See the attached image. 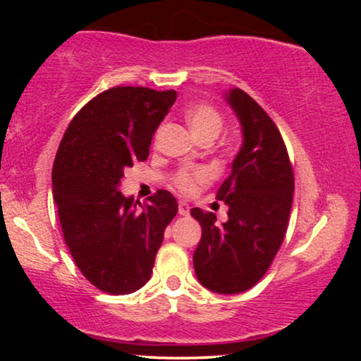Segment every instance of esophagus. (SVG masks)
<instances>
[{
    "label": "esophagus",
    "mask_w": 361,
    "mask_h": 361,
    "mask_svg": "<svg viewBox=\"0 0 361 361\" xmlns=\"http://www.w3.org/2000/svg\"><path fill=\"white\" fill-rule=\"evenodd\" d=\"M178 214H180V215H188L190 214V207H188V204H186V202H180V204H178Z\"/></svg>",
    "instance_id": "34e87169"
}]
</instances>
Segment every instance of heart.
<instances>
[{
  "label": "heart",
  "mask_w": 361,
  "mask_h": 361,
  "mask_svg": "<svg viewBox=\"0 0 361 361\" xmlns=\"http://www.w3.org/2000/svg\"><path fill=\"white\" fill-rule=\"evenodd\" d=\"M185 118L190 128L198 139H215L224 128V117L214 106L207 103H193L185 110ZM210 178L209 169L205 168H183L176 173L175 186L181 193L190 195L197 192L202 183Z\"/></svg>",
  "instance_id": "heart-1"
}]
</instances>
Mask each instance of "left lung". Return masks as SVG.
I'll use <instances>...</instances> for the list:
<instances>
[{
	"label": "left lung",
	"instance_id": "left-lung-1",
	"mask_svg": "<svg viewBox=\"0 0 361 361\" xmlns=\"http://www.w3.org/2000/svg\"><path fill=\"white\" fill-rule=\"evenodd\" d=\"M243 128V146L217 192L229 207L227 222L195 207L202 239L193 252L197 279L215 293H241L261 280L287 233L293 171L280 130L243 90L226 93Z\"/></svg>",
	"mask_w": 361,
	"mask_h": 361
}]
</instances>
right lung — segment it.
<instances>
[{"label":"right lung","instance_id":"obj_1","mask_svg":"<svg viewBox=\"0 0 361 361\" xmlns=\"http://www.w3.org/2000/svg\"><path fill=\"white\" fill-rule=\"evenodd\" d=\"M176 91L117 86L71 120L52 168V193L74 263L102 292L123 295L151 279L178 202L157 190L140 205L118 192L123 171L146 161ZM140 207H137V205Z\"/></svg>","mask_w":361,"mask_h":361}]
</instances>
